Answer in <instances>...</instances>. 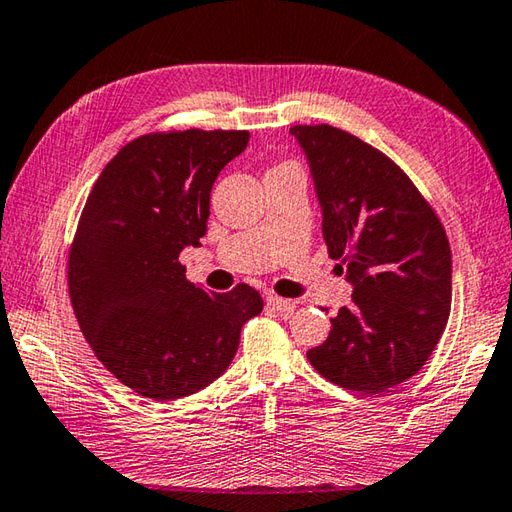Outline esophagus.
I'll use <instances>...</instances> for the list:
<instances>
[{
	"label": "esophagus",
	"mask_w": 512,
	"mask_h": 512,
	"mask_svg": "<svg viewBox=\"0 0 512 512\" xmlns=\"http://www.w3.org/2000/svg\"><path fill=\"white\" fill-rule=\"evenodd\" d=\"M266 306L277 310V313L290 315L297 308V302H295V299H284V297H277V295H268L266 297Z\"/></svg>",
	"instance_id": "obj_1"
}]
</instances>
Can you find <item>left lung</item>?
<instances>
[{"mask_svg": "<svg viewBox=\"0 0 512 512\" xmlns=\"http://www.w3.org/2000/svg\"><path fill=\"white\" fill-rule=\"evenodd\" d=\"M322 206L328 255L342 259L353 304L306 357L346 390L377 395L413 377L442 337L453 257L435 210L393 159L328 124L293 126Z\"/></svg>", "mask_w": 512, "mask_h": 512, "instance_id": "8db88e82", "label": "left lung"}]
</instances>
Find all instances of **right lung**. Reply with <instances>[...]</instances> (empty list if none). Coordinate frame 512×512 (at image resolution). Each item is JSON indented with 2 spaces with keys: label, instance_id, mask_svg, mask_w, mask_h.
Returning <instances> with one entry per match:
<instances>
[{
  "label": "right lung",
  "instance_id": "right-lung-1",
  "mask_svg": "<svg viewBox=\"0 0 512 512\" xmlns=\"http://www.w3.org/2000/svg\"><path fill=\"white\" fill-rule=\"evenodd\" d=\"M248 130H173L137 137L110 159L86 199L68 257L79 328L124 386L173 402L213 384L264 302L237 284L208 293L179 253L199 246L210 190Z\"/></svg>",
  "mask_w": 512,
  "mask_h": 512
}]
</instances>
